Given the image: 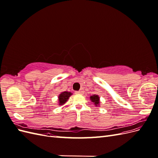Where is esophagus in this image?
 I'll list each match as a JSON object with an SVG mask.
<instances>
[{
  "instance_id": "esophagus-1",
  "label": "esophagus",
  "mask_w": 158,
  "mask_h": 158,
  "mask_svg": "<svg viewBox=\"0 0 158 158\" xmlns=\"http://www.w3.org/2000/svg\"><path fill=\"white\" fill-rule=\"evenodd\" d=\"M76 94H84V90L83 89H80L79 91H77V92H75Z\"/></svg>"
}]
</instances>
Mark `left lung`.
Listing matches in <instances>:
<instances>
[{"instance_id":"left-lung-1","label":"left lung","mask_w":158,"mask_h":158,"mask_svg":"<svg viewBox=\"0 0 158 158\" xmlns=\"http://www.w3.org/2000/svg\"><path fill=\"white\" fill-rule=\"evenodd\" d=\"M90 100L92 101L95 106H98L99 105V97L98 95H93L92 96H90Z\"/></svg>"}]
</instances>
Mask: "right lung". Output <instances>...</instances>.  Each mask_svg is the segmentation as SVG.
Returning a JSON list of instances; mask_svg holds the SVG:
<instances>
[{"mask_svg": "<svg viewBox=\"0 0 158 158\" xmlns=\"http://www.w3.org/2000/svg\"><path fill=\"white\" fill-rule=\"evenodd\" d=\"M72 95L71 92H61L60 95H59V105L60 106H62V105H64L66 102L68 101V99L70 97V95Z\"/></svg>", "mask_w": 158, "mask_h": 158, "instance_id": "obj_1", "label": "right lung"}]
</instances>
